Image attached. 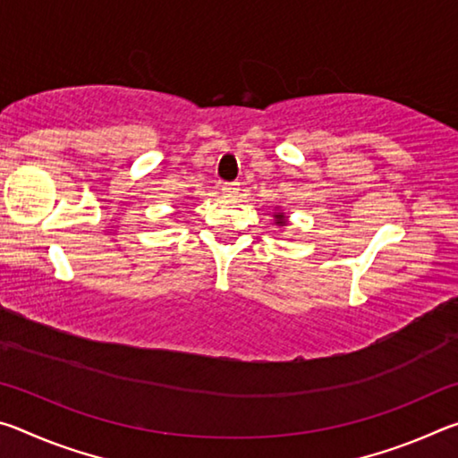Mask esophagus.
Segmentation results:
<instances>
[{
	"instance_id": "1",
	"label": "esophagus",
	"mask_w": 458,
	"mask_h": 458,
	"mask_svg": "<svg viewBox=\"0 0 458 458\" xmlns=\"http://www.w3.org/2000/svg\"><path fill=\"white\" fill-rule=\"evenodd\" d=\"M222 193H224V196H228V198H232V196H236V193H238V183L236 182H228V183H222Z\"/></svg>"
}]
</instances>
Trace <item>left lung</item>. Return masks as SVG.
I'll list each match as a JSON object with an SVG mask.
<instances>
[{"label": "left lung", "instance_id": "1", "mask_svg": "<svg viewBox=\"0 0 458 458\" xmlns=\"http://www.w3.org/2000/svg\"><path fill=\"white\" fill-rule=\"evenodd\" d=\"M275 218H276V224H281V226H283V224H284V216H283V214H276Z\"/></svg>", "mask_w": 458, "mask_h": 458}]
</instances>
